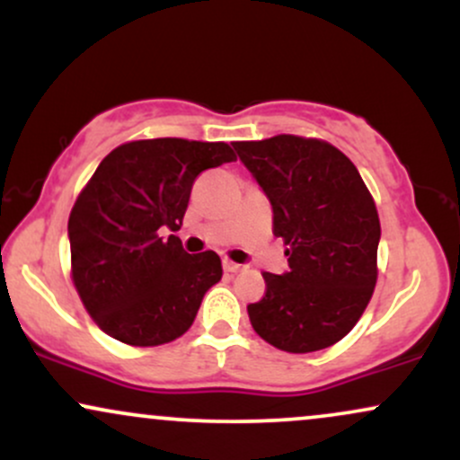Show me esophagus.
I'll list each match as a JSON object with an SVG mask.
<instances>
[{
	"instance_id": "esophagus-1",
	"label": "esophagus",
	"mask_w": 460,
	"mask_h": 460,
	"mask_svg": "<svg viewBox=\"0 0 460 460\" xmlns=\"http://www.w3.org/2000/svg\"><path fill=\"white\" fill-rule=\"evenodd\" d=\"M223 268H225V272H240V270H242L240 263L229 261V260H225V261H223Z\"/></svg>"
}]
</instances>
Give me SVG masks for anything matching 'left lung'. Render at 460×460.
Returning <instances> with one entry per match:
<instances>
[{
	"label": "left lung",
	"mask_w": 460,
	"mask_h": 460,
	"mask_svg": "<svg viewBox=\"0 0 460 460\" xmlns=\"http://www.w3.org/2000/svg\"><path fill=\"white\" fill-rule=\"evenodd\" d=\"M272 205V231L289 270L263 272L266 296L248 305L261 340L315 352L346 337L372 298L381 223L357 166L329 142L274 136L234 142Z\"/></svg>",
	"instance_id": "1"
}]
</instances>
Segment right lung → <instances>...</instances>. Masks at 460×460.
Returning <instances> with one entry per match:
<instances>
[{"mask_svg":"<svg viewBox=\"0 0 460 460\" xmlns=\"http://www.w3.org/2000/svg\"><path fill=\"white\" fill-rule=\"evenodd\" d=\"M234 160L225 142L181 138L128 142L103 157L68 216L73 283L103 332L160 346L192 326L223 263L164 234L181 226L194 179Z\"/></svg>","mask_w":460,"mask_h":460,"instance_id":"right-lung-1","label":"right lung"}]
</instances>
